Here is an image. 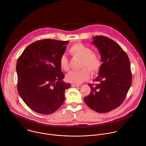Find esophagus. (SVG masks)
Listing matches in <instances>:
<instances>
[{"label":"esophagus","mask_w":146,"mask_h":146,"mask_svg":"<svg viewBox=\"0 0 146 146\" xmlns=\"http://www.w3.org/2000/svg\"><path fill=\"white\" fill-rule=\"evenodd\" d=\"M71 86H72V87H79V86H80V84L72 83V84H71Z\"/></svg>","instance_id":"1"}]
</instances>
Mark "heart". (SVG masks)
I'll return each mask as SVG.
<instances>
[{
  "instance_id": "b5f03b06",
  "label": "heart",
  "mask_w": 146,
  "mask_h": 146,
  "mask_svg": "<svg viewBox=\"0 0 146 146\" xmlns=\"http://www.w3.org/2000/svg\"><path fill=\"white\" fill-rule=\"evenodd\" d=\"M69 52L73 56L82 58L80 67H87L92 74L98 72L102 66V61L100 56L96 52H93L91 48L82 43H75L71 46L69 49ZM59 63L63 70L68 71L69 60L66 55L61 56ZM86 68H82L79 71H70L66 75L67 81L75 84H79L88 79L90 74L89 69Z\"/></svg>"
}]
</instances>
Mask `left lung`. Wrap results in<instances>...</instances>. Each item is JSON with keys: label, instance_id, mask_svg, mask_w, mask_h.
<instances>
[{"label": "left lung", "instance_id": "obj_1", "mask_svg": "<svg viewBox=\"0 0 146 146\" xmlns=\"http://www.w3.org/2000/svg\"><path fill=\"white\" fill-rule=\"evenodd\" d=\"M102 61L99 75L88 84L91 90L84 98L85 103L99 113L110 112L124 101L132 83L130 62L127 54L111 39L104 36L93 37Z\"/></svg>", "mask_w": 146, "mask_h": 146}]
</instances>
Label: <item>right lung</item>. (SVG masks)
Segmentation results:
<instances>
[{
  "label": "right lung",
  "instance_id": "add662e5",
  "mask_svg": "<svg viewBox=\"0 0 146 146\" xmlns=\"http://www.w3.org/2000/svg\"><path fill=\"white\" fill-rule=\"evenodd\" d=\"M69 42L46 39L30 44L17 63V89L26 104L39 113L48 115L63 103L70 83L62 79L59 60Z\"/></svg>",
  "mask_w": 146,
  "mask_h": 146
}]
</instances>
